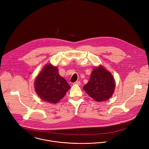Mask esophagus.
Instances as JSON below:
<instances>
[{
	"label": "esophagus",
	"instance_id": "1",
	"mask_svg": "<svg viewBox=\"0 0 149 149\" xmlns=\"http://www.w3.org/2000/svg\"><path fill=\"white\" fill-rule=\"evenodd\" d=\"M73 84L74 85H80V82L79 81H75Z\"/></svg>",
	"mask_w": 149,
	"mask_h": 149
}]
</instances>
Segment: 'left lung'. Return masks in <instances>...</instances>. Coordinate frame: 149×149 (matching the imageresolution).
Wrapping results in <instances>:
<instances>
[{
  "label": "left lung",
  "instance_id": "obj_1",
  "mask_svg": "<svg viewBox=\"0 0 149 149\" xmlns=\"http://www.w3.org/2000/svg\"><path fill=\"white\" fill-rule=\"evenodd\" d=\"M115 88V81L112 74L102 65L92 71L84 91L97 102L105 101L111 97Z\"/></svg>",
  "mask_w": 149,
  "mask_h": 149
}]
</instances>
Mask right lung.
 I'll return each instance as SVG.
<instances>
[{"instance_id": "right-lung-1", "label": "right lung", "mask_w": 149, "mask_h": 149, "mask_svg": "<svg viewBox=\"0 0 149 149\" xmlns=\"http://www.w3.org/2000/svg\"><path fill=\"white\" fill-rule=\"evenodd\" d=\"M36 92L42 100L56 104L65 96L70 88L57 67L46 64L34 81Z\"/></svg>"}]
</instances>
